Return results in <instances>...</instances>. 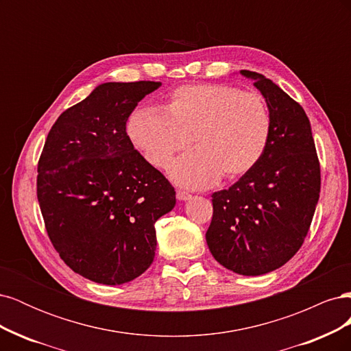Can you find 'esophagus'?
I'll use <instances>...</instances> for the list:
<instances>
[{
    "label": "esophagus",
    "instance_id": "obj_1",
    "mask_svg": "<svg viewBox=\"0 0 351 351\" xmlns=\"http://www.w3.org/2000/svg\"><path fill=\"white\" fill-rule=\"evenodd\" d=\"M176 196H177V199H178V200H186V199H190V197H192V195H190L189 192H186V190H177Z\"/></svg>",
    "mask_w": 351,
    "mask_h": 351
}]
</instances>
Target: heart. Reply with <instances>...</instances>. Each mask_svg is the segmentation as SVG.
<instances>
[{
	"mask_svg": "<svg viewBox=\"0 0 351 351\" xmlns=\"http://www.w3.org/2000/svg\"><path fill=\"white\" fill-rule=\"evenodd\" d=\"M271 133V112L259 93L215 83L178 88L169 97L167 114L137 110L129 121L133 145L156 168H167L193 141L197 149L169 169L187 187L210 186L222 174H247L267 151Z\"/></svg>",
	"mask_w": 351,
	"mask_h": 351,
	"instance_id": "b5f03b06",
	"label": "heart"
}]
</instances>
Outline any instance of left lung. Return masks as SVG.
Segmentation results:
<instances>
[{
	"instance_id": "1",
	"label": "left lung",
	"mask_w": 351,
	"mask_h": 351,
	"mask_svg": "<svg viewBox=\"0 0 351 351\" xmlns=\"http://www.w3.org/2000/svg\"><path fill=\"white\" fill-rule=\"evenodd\" d=\"M241 74L267 101L272 133L261 161L231 187L212 193L206 243L222 267L262 275L302 247L319 200L321 165L302 105L263 74Z\"/></svg>"
}]
</instances>
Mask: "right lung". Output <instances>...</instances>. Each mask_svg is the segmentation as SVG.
I'll return each instance as SVG.
<instances>
[{
    "mask_svg": "<svg viewBox=\"0 0 351 351\" xmlns=\"http://www.w3.org/2000/svg\"><path fill=\"white\" fill-rule=\"evenodd\" d=\"M159 82L104 83L62 112L38 161L36 195L52 246L90 281L119 285L151 267L155 222L176 205L165 176L134 149L125 123Z\"/></svg>",
    "mask_w": 351,
    "mask_h": 351,
    "instance_id": "add662e5",
    "label": "right lung"
}]
</instances>
